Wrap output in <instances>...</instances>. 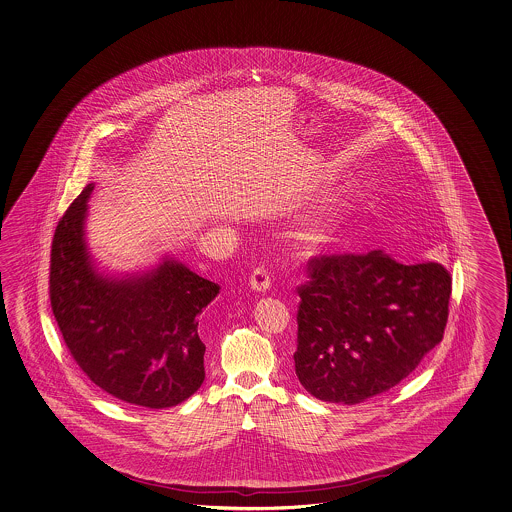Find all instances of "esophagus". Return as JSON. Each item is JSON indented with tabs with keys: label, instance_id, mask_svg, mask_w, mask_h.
<instances>
[{
	"label": "esophagus",
	"instance_id": "34e87169",
	"mask_svg": "<svg viewBox=\"0 0 512 512\" xmlns=\"http://www.w3.org/2000/svg\"><path fill=\"white\" fill-rule=\"evenodd\" d=\"M272 285V277H270V272L264 268V266H257L255 270H253V274L250 277V287L253 290H257V292H264V290H268Z\"/></svg>",
	"mask_w": 512,
	"mask_h": 512
}]
</instances>
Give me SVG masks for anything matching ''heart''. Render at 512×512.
Returning <instances> with one entry per match:
<instances>
[{
  "mask_svg": "<svg viewBox=\"0 0 512 512\" xmlns=\"http://www.w3.org/2000/svg\"><path fill=\"white\" fill-rule=\"evenodd\" d=\"M318 227H320V225H318V222H316V225H314V227H312V231H314V229H318Z\"/></svg>",
  "mask_w": 512,
  "mask_h": 512,
  "instance_id": "b5f03b06",
  "label": "heart"
}]
</instances>
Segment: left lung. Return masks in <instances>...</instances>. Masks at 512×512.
Segmentation results:
<instances>
[{"instance_id":"1","label":"left lung","mask_w":512,"mask_h":512,"mask_svg":"<svg viewBox=\"0 0 512 512\" xmlns=\"http://www.w3.org/2000/svg\"><path fill=\"white\" fill-rule=\"evenodd\" d=\"M298 287L296 375L314 398L355 405L414 372L444 337L451 275L381 251L314 255Z\"/></svg>"}]
</instances>
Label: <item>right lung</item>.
I'll list each match as a JSON object with an SVG mask.
<instances>
[{"mask_svg":"<svg viewBox=\"0 0 512 512\" xmlns=\"http://www.w3.org/2000/svg\"><path fill=\"white\" fill-rule=\"evenodd\" d=\"M92 190L83 188L55 229L51 311L94 385L131 405L174 407L205 379L198 316L220 287L175 261L137 277L98 274L83 237Z\"/></svg>","mask_w":512,"mask_h":512,"instance_id":"obj_1","label":"right lung"}]
</instances>
